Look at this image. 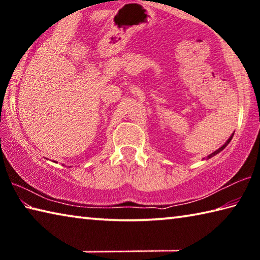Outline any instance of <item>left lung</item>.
<instances>
[{
  "mask_svg": "<svg viewBox=\"0 0 260 260\" xmlns=\"http://www.w3.org/2000/svg\"><path fill=\"white\" fill-rule=\"evenodd\" d=\"M233 135H234V133H233L232 135H231V138L230 139H228L227 141H226V142L225 143H223L222 144V146L221 147H220L219 149H218V150H215L214 152H212V153H210V155L208 156V157H206V159H210V158L211 157H213V156H215V155H217V153H219L220 151H222L223 150V149H225L227 146H228V143H230L231 142V140H232V138H233ZM203 159H205V158H203Z\"/></svg>",
  "mask_w": 260,
  "mask_h": 260,
  "instance_id": "8db88e82",
  "label": "left lung"
}]
</instances>
